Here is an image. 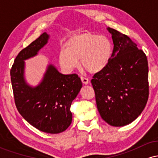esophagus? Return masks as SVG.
I'll return each mask as SVG.
<instances>
[{
  "mask_svg": "<svg viewBox=\"0 0 158 158\" xmlns=\"http://www.w3.org/2000/svg\"><path fill=\"white\" fill-rule=\"evenodd\" d=\"M80 79H81V81H82L83 84L87 85V84H88V82H89V80H88V79H87V78H85L84 77H80Z\"/></svg>",
  "mask_w": 158,
  "mask_h": 158,
  "instance_id": "obj_1",
  "label": "esophagus"
}]
</instances>
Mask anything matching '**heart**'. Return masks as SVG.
Segmentation results:
<instances>
[{"mask_svg": "<svg viewBox=\"0 0 158 158\" xmlns=\"http://www.w3.org/2000/svg\"><path fill=\"white\" fill-rule=\"evenodd\" d=\"M113 46L106 36L91 32L74 35L67 41L66 48L59 52V63L67 71H71L79 65L91 73L102 71L111 59Z\"/></svg>", "mask_w": 158, "mask_h": 158, "instance_id": "1", "label": "heart"}]
</instances>
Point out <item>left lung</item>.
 <instances>
[{"label":"left lung","instance_id":"left-lung-1","mask_svg":"<svg viewBox=\"0 0 158 158\" xmlns=\"http://www.w3.org/2000/svg\"><path fill=\"white\" fill-rule=\"evenodd\" d=\"M114 50L108 64L91 79L97 109L112 126L133 122L142 113L148 99V66L142 50L125 34L108 28Z\"/></svg>","mask_w":158,"mask_h":158}]
</instances>
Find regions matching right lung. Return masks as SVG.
I'll list each match as a JSON object with an SVG mask.
<instances>
[{
	"label": "right lung",
	"mask_w": 158,
	"mask_h": 158,
	"mask_svg": "<svg viewBox=\"0 0 158 158\" xmlns=\"http://www.w3.org/2000/svg\"><path fill=\"white\" fill-rule=\"evenodd\" d=\"M46 32L23 48L16 56L10 70L16 108L26 120L43 132L58 134L72 122L70 106L82 84L77 74L63 75L52 65L48 67L39 85L31 88L23 79V60L35 56L48 42Z\"/></svg>",
	"instance_id": "add662e5"
}]
</instances>
